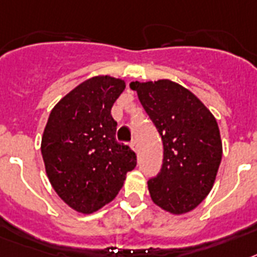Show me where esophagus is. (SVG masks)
I'll return each mask as SVG.
<instances>
[{"label": "esophagus", "instance_id": "34e87169", "mask_svg": "<svg viewBox=\"0 0 257 257\" xmlns=\"http://www.w3.org/2000/svg\"><path fill=\"white\" fill-rule=\"evenodd\" d=\"M130 146H131V148H133L134 151H135V152H138V142L135 141V139H133V141H131Z\"/></svg>", "mask_w": 257, "mask_h": 257}]
</instances>
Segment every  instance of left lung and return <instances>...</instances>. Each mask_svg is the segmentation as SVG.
<instances>
[{"instance_id":"left-lung-1","label":"left lung","mask_w":257,"mask_h":257,"mask_svg":"<svg viewBox=\"0 0 257 257\" xmlns=\"http://www.w3.org/2000/svg\"><path fill=\"white\" fill-rule=\"evenodd\" d=\"M160 134L162 169L148 180L158 206L188 213L202 202L215 181L222 160L219 127L206 106L171 80L130 84Z\"/></svg>"}]
</instances>
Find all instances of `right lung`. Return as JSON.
<instances>
[{"label":"right lung","instance_id":"obj_1","mask_svg":"<svg viewBox=\"0 0 257 257\" xmlns=\"http://www.w3.org/2000/svg\"><path fill=\"white\" fill-rule=\"evenodd\" d=\"M126 85L110 76L89 78L55 106L42 138L48 180L76 211L90 214L113 201L137 155L116 142L111 107Z\"/></svg>","mask_w":257,"mask_h":257}]
</instances>
